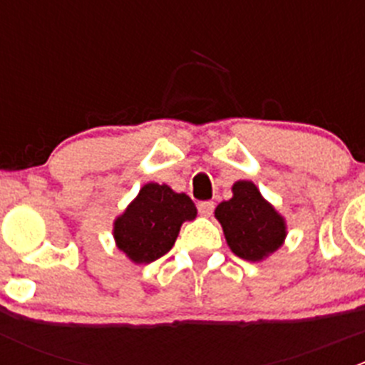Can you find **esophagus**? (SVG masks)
<instances>
[{
  "mask_svg": "<svg viewBox=\"0 0 365 365\" xmlns=\"http://www.w3.org/2000/svg\"><path fill=\"white\" fill-rule=\"evenodd\" d=\"M213 208H215V205H213V201H201V203L197 205V212H200L203 217H210V215H212Z\"/></svg>",
  "mask_w": 365,
  "mask_h": 365,
  "instance_id": "34e87169",
  "label": "esophagus"
}]
</instances>
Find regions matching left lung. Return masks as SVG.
<instances>
[{
	"mask_svg": "<svg viewBox=\"0 0 365 365\" xmlns=\"http://www.w3.org/2000/svg\"><path fill=\"white\" fill-rule=\"evenodd\" d=\"M233 197L215 208L230 249L242 259L256 263L284 244L286 219L261 196L251 180H238L231 187Z\"/></svg>",
	"mask_w": 365,
	"mask_h": 365,
	"instance_id": "left-lung-1",
	"label": "left lung"
}]
</instances>
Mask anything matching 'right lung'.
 Masks as SVG:
<instances>
[{"mask_svg": "<svg viewBox=\"0 0 365 365\" xmlns=\"http://www.w3.org/2000/svg\"><path fill=\"white\" fill-rule=\"evenodd\" d=\"M196 215V205L187 194L175 192L165 183H145L125 212L114 219V242L132 263H152L171 251L182 224Z\"/></svg>", "mask_w": 365, "mask_h": 365, "instance_id": "1", "label": "right lung"}]
</instances>
